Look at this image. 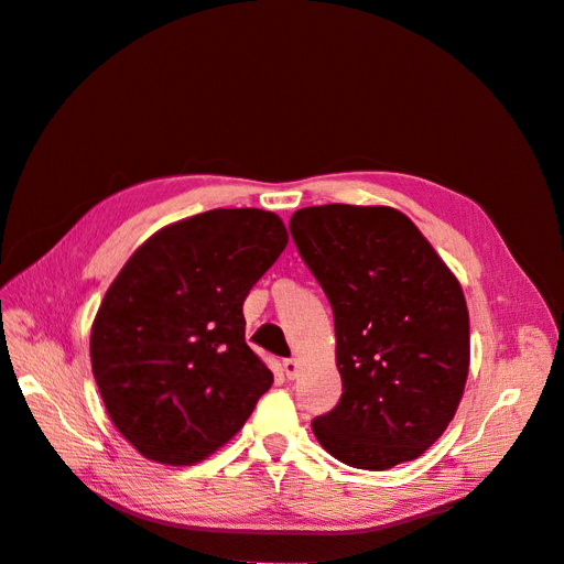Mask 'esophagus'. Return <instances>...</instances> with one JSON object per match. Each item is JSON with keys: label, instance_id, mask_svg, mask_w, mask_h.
Returning <instances> with one entry per match:
<instances>
[{"label": "esophagus", "instance_id": "34e87169", "mask_svg": "<svg viewBox=\"0 0 564 564\" xmlns=\"http://www.w3.org/2000/svg\"><path fill=\"white\" fill-rule=\"evenodd\" d=\"M282 371L286 379H294L299 373V360L296 357H286V360H282Z\"/></svg>", "mask_w": 564, "mask_h": 564}]
</instances>
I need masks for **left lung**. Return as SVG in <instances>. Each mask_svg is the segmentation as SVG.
Masks as SVG:
<instances>
[{
	"mask_svg": "<svg viewBox=\"0 0 564 564\" xmlns=\"http://www.w3.org/2000/svg\"><path fill=\"white\" fill-rule=\"evenodd\" d=\"M289 230L334 311L344 395L313 421L340 464L386 470L445 433L464 395L470 324L460 284L390 207L299 209Z\"/></svg>",
	"mask_w": 564,
	"mask_h": 564,
	"instance_id": "obj_1",
	"label": "left lung"
}]
</instances>
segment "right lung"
<instances>
[{
	"instance_id": "obj_1",
	"label": "right lung",
	"mask_w": 564,
	"mask_h": 564,
	"mask_svg": "<svg viewBox=\"0 0 564 564\" xmlns=\"http://www.w3.org/2000/svg\"><path fill=\"white\" fill-rule=\"evenodd\" d=\"M286 242L272 212L212 209L162 228L119 270L91 327V369L115 429L145 458H207L272 386L242 303Z\"/></svg>"
}]
</instances>
